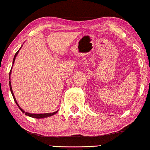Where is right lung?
Returning a JSON list of instances; mask_svg holds the SVG:
<instances>
[{
	"label": "right lung",
	"mask_w": 150,
	"mask_h": 150,
	"mask_svg": "<svg viewBox=\"0 0 150 150\" xmlns=\"http://www.w3.org/2000/svg\"><path fill=\"white\" fill-rule=\"evenodd\" d=\"M22 46L21 47V48H20L19 50L21 49ZM19 50H18V51L15 53V55H14V58H13V62H12V67H13V64H14V61H15V58L16 57V55H18V52H19ZM12 69H11L10 71V74H9V79L10 80V76H11V74H12ZM9 84H10V91H11V93H12V97L13 98H14V101H15V103H16V105H17V106L19 108L20 110H21L22 112H23V113H25V115L27 116H29V117H34V118H37V119H41V118H46V117H50V116H52L53 115H55V113H57V112L58 111H55V112H51V113H41V114H34V113H29V112H25L24 110L22 109L21 107L19 106V105L18 104L17 101H16V98L15 97H14V93H13V91H12V85H11V81H9Z\"/></svg>",
	"instance_id": "obj_1"
}]
</instances>
